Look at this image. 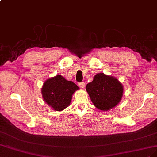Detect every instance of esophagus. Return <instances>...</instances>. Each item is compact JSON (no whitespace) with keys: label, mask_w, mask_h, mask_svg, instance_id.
<instances>
[{"label":"esophagus","mask_w":157,"mask_h":157,"mask_svg":"<svg viewBox=\"0 0 157 157\" xmlns=\"http://www.w3.org/2000/svg\"><path fill=\"white\" fill-rule=\"evenodd\" d=\"M79 86L82 89H83L85 87V86H86V83H85V82L79 83Z\"/></svg>","instance_id":"1"}]
</instances>
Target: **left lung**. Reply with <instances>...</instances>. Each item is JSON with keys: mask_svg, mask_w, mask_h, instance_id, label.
<instances>
[{"mask_svg": "<svg viewBox=\"0 0 157 157\" xmlns=\"http://www.w3.org/2000/svg\"><path fill=\"white\" fill-rule=\"evenodd\" d=\"M94 106L102 111L114 108L121 101L124 88L118 79L113 76L98 73L86 86Z\"/></svg>", "mask_w": 157, "mask_h": 157, "instance_id": "left-lung-1", "label": "left lung"}]
</instances>
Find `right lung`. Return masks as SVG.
<instances>
[{
    "label": "right lung",
    "mask_w": 157,
    "mask_h": 157,
    "mask_svg": "<svg viewBox=\"0 0 157 157\" xmlns=\"http://www.w3.org/2000/svg\"><path fill=\"white\" fill-rule=\"evenodd\" d=\"M79 87L60 75L48 78L41 89L43 98L54 110L62 111L68 107L74 93Z\"/></svg>",
    "instance_id": "1"
}]
</instances>
